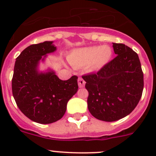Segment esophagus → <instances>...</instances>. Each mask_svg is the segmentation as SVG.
<instances>
[{
  "label": "esophagus",
  "instance_id": "obj_1",
  "mask_svg": "<svg viewBox=\"0 0 156 156\" xmlns=\"http://www.w3.org/2000/svg\"><path fill=\"white\" fill-rule=\"evenodd\" d=\"M78 86H79V87H84L86 82L84 81V80L82 78H78Z\"/></svg>",
  "mask_w": 156,
  "mask_h": 156
}]
</instances>
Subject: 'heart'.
Wrapping results in <instances>:
<instances>
[{"label": "heart", "mask_w": 156, "mask_h": 156, "mask_svg": "<svg viewBox=\"0 0 156 156\" xmlns=\"http://www.w3.org/2000/svg\"><path fill=\"white\" fill-rule=\"evenodd\" d=\"M112 56V48L108 45L77 48L68 55L69 63L75 68L85 66L88 72L101 69Z\"/></svg>", "instance_id": "heart-1"}]
</instances>
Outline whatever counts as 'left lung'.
I'll list each match as a JSON object with an SVG mask.
<instances>
[{
	"instance_id": "1",
	"label": "left lung",
	"mask_w": 156,
	"mask_h": 156,
	"mask_svg": "<svg viewBox=\"0 0 156 156\" xmlns=\"http://www.w3.org/2000/svg\"><path fill=\"white\" fill-rule=\"evenodd\" d=\"M117 56L97 73L83 75L89 95L87 107L94 117L115 122L128 115L137 106L144 90L139 56L123 44L113 43Z\"/></svg>"
}]
</instances>
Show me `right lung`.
Segmentation results:
<instances>
[{"label":"right lung","mask_w":156,"mask_h":156,"mask_svg":"<svg viewBox=\"0 0 156 156\" xmlns=\"http://www.w3.org/2000/svg\"><path fill=\"white\" fill-rule=\"evenodd\" d=\"M53 41L31 44L16 59L12 91L17 106L33 122L50 124L62 119L67 103L78 91V77L59 79L54 71L39 72L41 61L56 48Z\"/></svg>","instance_id":"1"}]
</instances>
